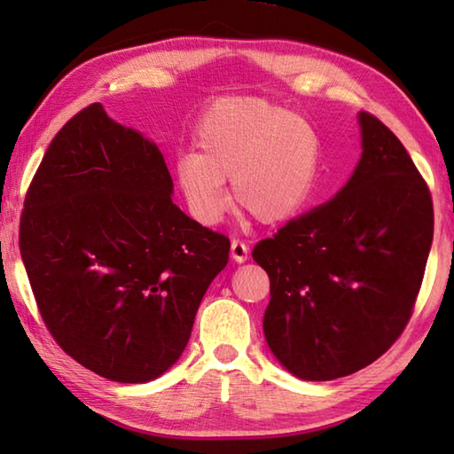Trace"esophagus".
I'll use <instances>...</instances> for the list:
<instances>
[{
    "label": "esophagus",
    "instance_id": "1",
    "mask_svg": "<svg viewBox=\"0 0 454 454\" xmlns=\"http://www.w3.org/2000/svg\"><path fill=\"white\" fill-rule=\"evenodd\" d=\"M230 254H232L236 262H246L248 260V246L240 240H232V244H230Z\"/></svg>",
    "mask_w": 454,
    "mask_h": 454
}]
</instances>
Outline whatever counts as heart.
Masks as SVG:
<instances>
[{
	"label": "heart",
	"instance_id": "obj_1",
	"mask_svg": "<svg viewBox=\"0 0 454 454\" xmlns=\"http://www.w3.org/2000/svg\"><path fill=\"white\" fill-rule=\"evenodd\" d=\"M194 144L176 164L190 212L212 226L228 208L232 178L238 208L260 224H282L304 208L317 180L320 137L309 120L262 98H230L198 121Z\"/></svg>",
	"mask_w": 454,
	"mask_h": 454
}]
</instances>
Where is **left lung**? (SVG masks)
<instances>
[{"mask_svg":"<svg viewBox=\"0 0 454 454\" xmlns=\"http://www.w3.org/2000/svg\"><path fill=\"white\" fill-rule=\"evenodd\" d=\"M363 158L338 194L260 240L264 336L298 379L333 380L382 356L412 317L433 244V198L401 140L358 114Z\"/></svg>","mask_w":454,"mask_h":454,"instance_id":"obj_1","label":"left lung"}]
</instances>
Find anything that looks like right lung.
<instances>
[{"label":"right lung","mask_w":454,"mask_h":454,"mask_svg":"<svg viewBox=\"0 0 454 454\" xmlns=\"http://www.w3.org/2000/svg\"><path fill=\"white\" fill-rule=\"evenodd\" d=\"M172 190L158 145L102 104L66 121L27 188L20 252L37 310L61 350L104 379L166 372L228 264V236L188 218Z\"/></svg>","instance_id":"add662e5"}]
</instances>
